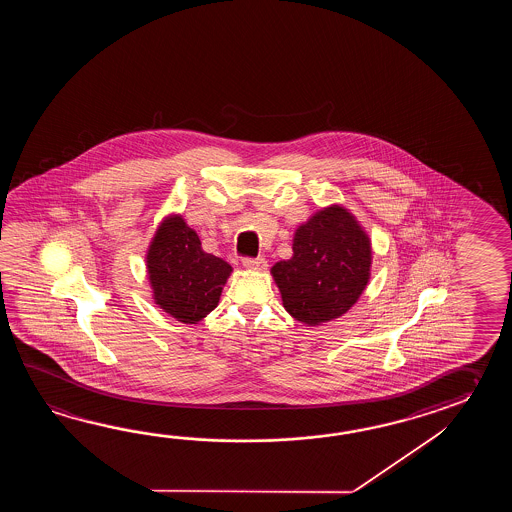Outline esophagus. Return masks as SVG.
<instances>
[{
  "instance_id": "esophagus-1",
  "label": "esophagus",
  "mask_w": 512,
  "mask_h": 512,
  "mask_svg": "<svg viewBox=\"0 0 512 512\" xmlns=\"http://www.w3.org/2000/svg\"><path fill=\"white\" fill-rule=\"evenodd\" d=\"M243 267L249 271H263V269H267V260L265 258H245Z\"/></svg>"
}]
</instances>
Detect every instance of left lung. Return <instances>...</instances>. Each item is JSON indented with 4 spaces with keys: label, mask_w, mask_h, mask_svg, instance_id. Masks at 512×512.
I'll return each instance as SVG.
<instances>
[{
    "label": "left lung",
    "mask_w": 512,
    "mask_h": 512,
    "mask_svg": "<svg viewBox=\"0 0 512 512\" xmlns=\"http://www.w3.org/2000/svg\"><path fill=\"white\" fill-rule=\"evenodd\" d=\"M371 240L348 208L316 210L294 230L293 256L276 261L272 278L285 311L304 326H322L359 302L371 276Z\"/></svg>",
    "instance_id": "1"
}]
</instances>
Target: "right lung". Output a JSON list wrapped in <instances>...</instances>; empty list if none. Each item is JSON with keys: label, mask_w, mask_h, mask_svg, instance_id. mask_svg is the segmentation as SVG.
Segmentation results:
<instances>
[{"label": "right lung", "mask_w": 512, "mask_h": 512, "mask_svg": "<svg viewBox=\"0 0 512 512\" xmlns=\"http://www.w3.org/2000/svg\"><path fill=\"white\" fill-rule=\"evenodd\" d=\"M153 302L183 324H199L219 304L232 267L201 247L181 214L159 223L146 251Z\"/></svg>", "instance_id": "obj_1"}]
</instances>
